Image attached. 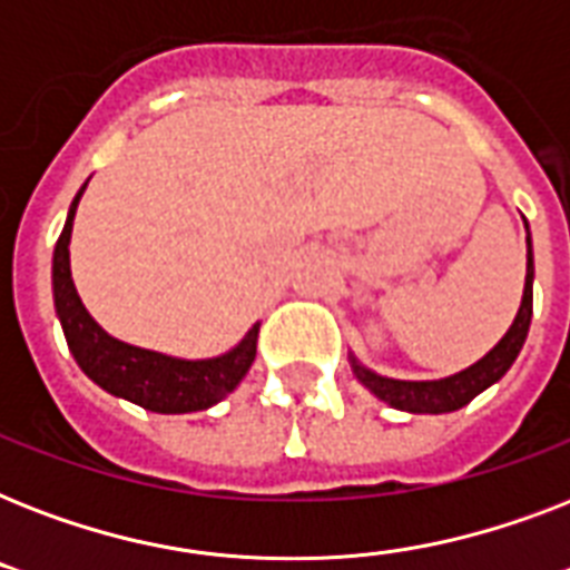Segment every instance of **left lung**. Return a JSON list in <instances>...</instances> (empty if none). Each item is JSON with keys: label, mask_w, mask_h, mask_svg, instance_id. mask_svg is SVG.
Listing matches in <instances>:
<instances>
[{"label": "left lung", "mask_w": 570, "mask_h": 570, "mask_svg": "<svg viewBox=\"0 0 570 570\" xmlns=\"http://www.w3.org/2000/svg\"><path fill=\"white\" fill-rule=\"evenodd\" d=\"M530 245V239H527ZM532 320V245L527 248V284H523V302L521 311L514 316L512 328L505 331V337L488 352L482 361L464 370L459 375H450L443 381H396L381 379V375L370 373L364 366L352 361V370L361 379V384L373 390L375 396L390 402L393 407L402 411H414V414H446V411H459L476 399L485 387H491L494 381L503 379L509 373V366L514 364V357L523 348L527 331H530Z\"/></svg>", "instance_id": "8db88e82"}]
</instances>
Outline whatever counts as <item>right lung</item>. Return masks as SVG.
I'll use <instances>...</instances> for the list:
<instances>
[{
	"label": "right lung",
	"mask_w": 570,
	"mask_h": 570,
	"mask_svg": "<svg viewBox=\"0 0 570 570\" xmlns=\"http://www.w3.org/2000/svg\"><path fill=\"white\" fill-rule=\"evenodd\" d=\"M85 186L70 204L65 230L58 236L56 254H52L56 313L76 364L82 366L85 375L97 381L102 390L129 399V402H136L147 411H156V414H189V411H204V407L215 405L245 379V373L254 364L259 325H254L248 337L242 340L233 352L213 357V361H177V357L127 346V343L109 337L88 316L82 298L76 295L73 277H70L67 245H70V230H73L76 204H79Z\"/></svg>",
	"instance_id": "1"
}]
</instances>
